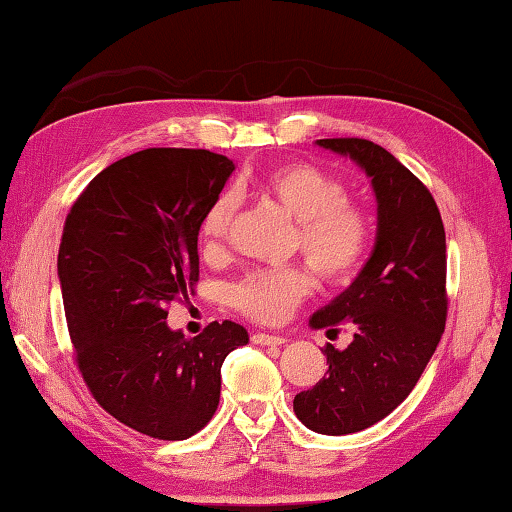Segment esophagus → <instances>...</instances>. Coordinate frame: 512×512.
Returning <instances> with one entry per match:
<instances>
[{
  "mask_svg": "<svg viewBox=\"0 0 512 512\" xmlns=\"http://www.w3.org/2000/svg\"><path fill=\"white\" fill-rule=\"evenodd\" d=\"M252 343H256V345H285L287 339H285V336H278V334L256 332V334H252Z\"/></svg>",
  "mask_w": 512,
  "mask_h": 512,
  "instance_id": "34e87169",
  "label": "esophagus"
}]
</instances>
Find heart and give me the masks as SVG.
Returning <instances> with one entry per match:
<instances>
[{"label": "heart", "mask_w": 512, "mask_h": 512, "mask_svg": "<svg viewBox=\"0 0 512 512\" xmlns=\"http://www.w3.org/2000/svg\"><path fill=\"white\" fill-rule=\"evenodd\" d=\"M252 187L294 220L292 243L321 281L343 283L359 272L372 245V220L361 205L347 200L339 178L312 162H287L258 173ZM234 211L236 200L229 194H218L202 211L198 225L202 254L216 256L223 249ZM310 285L305 267L254 269L231 287L229 298L252 321L276 323L301 301Z\"/></svg>", "instance_id": "heart-1"}]
</instances>
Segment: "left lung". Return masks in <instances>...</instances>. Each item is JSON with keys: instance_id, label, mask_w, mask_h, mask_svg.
Returning a JSON list of instances; mask_svg holds the SVG:
<instances>
[{"instance_id": "8db88e82", "label": "left lung", "mask_w": 512, "mask_h": 512, "mask_svg": "<svg viewBox=\"0 0 512 512\" xmlns=\"http://www.w3.org/2000/svg\"><path fill=\"white\" fill-rule=\"evenodd\" d=\"M350 156L372 178L376 243L354 283L312 314L314 330L354 332L345 350L327 343L325 376L298 392L294 412L321 435L374 426L408 397L435 354L448 316L446 231L428 187L379 144L316 140Z\"/></svg>"}]
</instances>
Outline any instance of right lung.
<instances>
[{
    "mask_svg": "<svg viewBox=\"0 0 512 512\" xmlns=\"http://www.w3.org/2000/svg\"><path fill=\"white\" fill-rule=\"evenodd\" d=\"M231 171L207 149H144L100 171L66 216L57 276L77 370L111 417L153 439L207 426L223 361L249 341L231 321L194 339L165 323L198 283L202 211Z\"/></svg>",
    "mask_w": 512,
    "mask_h": 512,
    "instance_id": "add662e5",
    "label": "right lung"
}]
</instances>
